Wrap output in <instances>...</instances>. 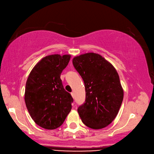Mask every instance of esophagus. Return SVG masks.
<instances>
[{
  "mask_svg": "<svg viewBox=\"0 0 154 154\" xmlns=\"http://www.w3.org/2000/svg\"><path fill=\"white\" fill-rule=\"evenodd\" d=\"M71 96H72V97H74V92H71Z\"/></svg>",
  "mask_w": 154,
  "mask_h": 154,
  "instance_id": "34e87169",
  "label": "esophagus"
}]
</instances>
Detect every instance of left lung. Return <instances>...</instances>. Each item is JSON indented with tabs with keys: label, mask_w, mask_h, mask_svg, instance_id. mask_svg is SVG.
<instances>
[{
	"label": "left lung",
	"mask_w": 154,
	"mask_h": 154,
	"mask_svg": "<svg viewBox=\"0 0 154 154\" xmlns=\"http://www.w3.org/2000/svg\"><path fill=\"white\" fill-rule=\"evenodd\" d=\"M72 63L85 88V101L78 109L82 122L92 129L106 127L116 117L123 100L117 71L103 57L94 53L74 57Z\"/></svg>",
	"instance_id": "1"
}]
</instances>
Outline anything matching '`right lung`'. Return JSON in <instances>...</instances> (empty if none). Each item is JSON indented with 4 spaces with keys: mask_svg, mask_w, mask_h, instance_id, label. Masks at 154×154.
Masks as SVG:
<instances>
[{
    "mask_svg": "<svg viewBox=\"0 0 154 154\" xmlns=\"http://www.w3.org/2000/svg\"><path fill=\"white\" fill-rule=\"evenodd\" d=\"M70 58L69 54L47 56L32 69L27 80L26 107L36 124L44 128L60 127L72 109L73 98L60 79Z\"/></svg>",
    "mask_w": 154,
    "mask_h": 154,
    "instance_id": "right-lung-1",
    "label": "right lung"
}]
</instances>
